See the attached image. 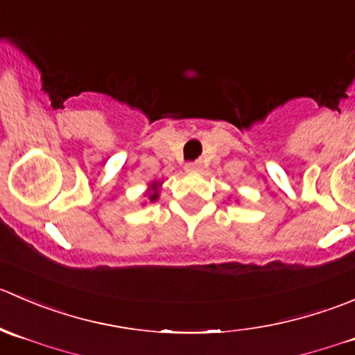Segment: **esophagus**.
<instances>
[{
  "label": "esophagus",
  "instance_id": "esophagus-1",
  "mask_svg": "<svg viewBox=\"0 0 355 355\" xmlns=\"http://www.w3.org/2000/svg\"><path fill=\"white\" fill-rule=\"evenodd\" d=\"M186 173H198L200 169H202V164L198 162V160H196V162H189V164H186Z\"/></svg>",
  "mask_w": 355,
  "mask_h": 355
}]
</instances>
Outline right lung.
I'll list each match as a JSON object with an SVG mask.
<instances>
[{"label": "right lung", "mask_w": 355, "mask_h": 355, "mask_svg": "<svg viewBox=\"0 0 355 355\" xmlns=\"http://www.w3.org/2000/svg\"><path fill=\"white\" fill-rule=\"evenodd\" d=\"M159 184H160V182H152V184H150L148 191H146L150 202H155V200L159 198Z\"/></svg>", "instance_id": "obj_1"}]
</instances>
